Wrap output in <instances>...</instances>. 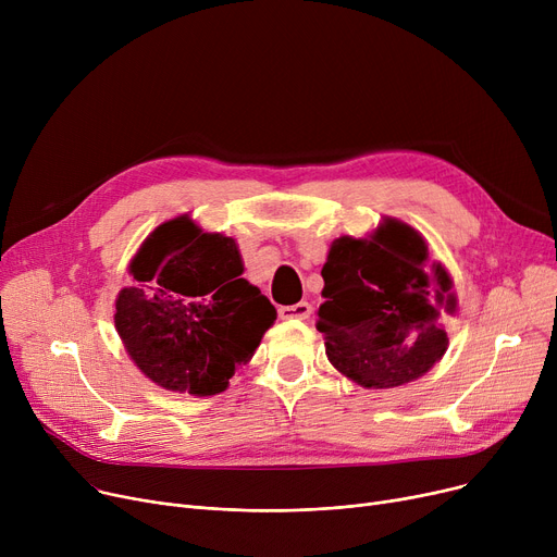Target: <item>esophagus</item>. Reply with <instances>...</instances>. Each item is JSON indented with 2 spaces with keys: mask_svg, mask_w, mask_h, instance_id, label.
Listing matches in <instances>:
<instances>
[{
  "mask_svg": "<svg viewBox=\"0 0 557 557\" xmlns=\"http://www.w3.org/2000/svg\"><path fill=\"white\" fill-rule=\"evenodd\" d=\"M309 313H311L309 302H296V305L280 307V318L282 320H307Z\"/></svg>",
  "mask_w": 557,
  "mask_h": 557,
  "instance_id": "obj_1",
  "label": "esophagus"
}]
</instances>
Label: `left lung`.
Listing matches in <instances>:
<instances>
[{"mask_svg":"<svg viewBox=\"0 0 557 557\" xmlns=\"http://www.w3.org/2000/svg\"><path fill=\"white\" fill-rule=\"evenodd\" d=\"M323 280L315 330L330 363L355 384L406 386L445 357L443 320L458 311V298L416 227L384 216L363 239H334Z\"/></svg>","mask_w":557,"mask_h":557,"instance_id":"8db88e82","label":"left lung"}]
</instances>
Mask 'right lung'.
<instances>
[{"instance_id":"1","label":"right lung","mask_w":557,"mask_h":557,"mask_svg":"<svg viewBox=\"0 0 557 557\" xmlns=\"http://www.w3.org/2000/svg\"><path fill=\"white\" fill-rule=\"evenodd\" d=\"M114 327L137 370L164 391L219 395L277 311L244 275L237 242L189 214L160 223L128 263Z\"/></svg>"}]
</instances>
